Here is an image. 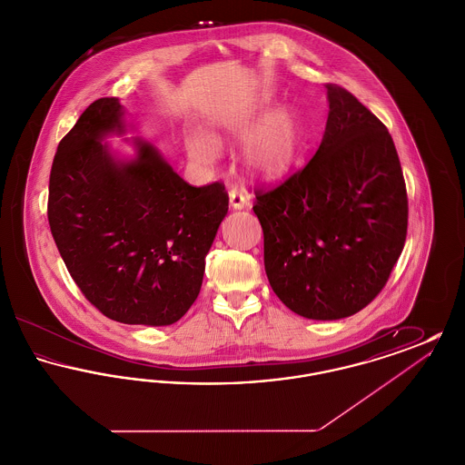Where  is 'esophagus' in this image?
<instances>
[{"instance_id":"esophagus-1","label":"esophagus","mask_w":465,"mask_h":465,"mask_svg":"<svg viewBox=\"0 0 465 465\" xmlns=\"http://www.w3.org/2000/svg\"><path fill=\"white\" fill-rule=\"evenodd\" d=\"M228 197H230L232 209H235V211H241V209H245V207L249 205V199L243 195L239 188H232V190L228 192Z\"/></svg>"}]
</instances>
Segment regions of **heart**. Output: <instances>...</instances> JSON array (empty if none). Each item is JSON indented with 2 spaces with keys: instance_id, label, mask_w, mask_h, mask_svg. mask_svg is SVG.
I'll return each mask as SVG.
<instances>
[{
  "instance_id": "obj_1",
  "label": "heart",
  "mask_w": 465,
  "mask_h": 465,
  "mask_svg": "<svg viewBox=\"0 0 465 465\" xmlns=\"http://www.w3.org/2000/svg\"><path fill=\"white\" fill-rule=\"evenodd\" d=\"M273 99L260 95L239 108L226 111L216 122V135L193 133L186 137V152L202 165L216 163L220 146L216 139L245 141L243 167L252 176L275 179L286 174L302 150V127L296 113L281 108L268 114Z\"/></svg>"
}]
</instances>
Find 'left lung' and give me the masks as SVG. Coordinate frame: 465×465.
<instances>
[{"mask_svg":"<svg viewBox=\"0 0 465 465\" xmlns=\"http://www.w3.org/2000/svg\"><path fill=\"white\" fill-rule=\"evenodd\" d=\"M330 113L309 163L256 192L265 272L279 300L315 321L354 315L389 281L408 230V197L387 127L351 92L326 85Z\"/></svg>","mask_w":465,"mask_h":465,"instance_id":"obj_1","label":"left lung"}]
</instances>
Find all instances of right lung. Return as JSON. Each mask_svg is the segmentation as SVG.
Here are the masks:
<instances>
[{
  "instance_id": "obj_1",
  "label": "right lung",
  "mask_w": 465,
  "mask_h": 465,
  "mask_svg": "<svg viewBox=\"0 0 465 465\" xmlns=\"http://www.w3.org/2000/svg\"><path fill=\"white\" fill-rule=\"evenodd\" d=\"M127 133L125 110L103 97L59 143L48 223L76 286L116 322L169 326L199 296L205 256L228 213L222 183L190 186L141 137L122 158L104 143Z\"/></svg>"
}]
</instances>
